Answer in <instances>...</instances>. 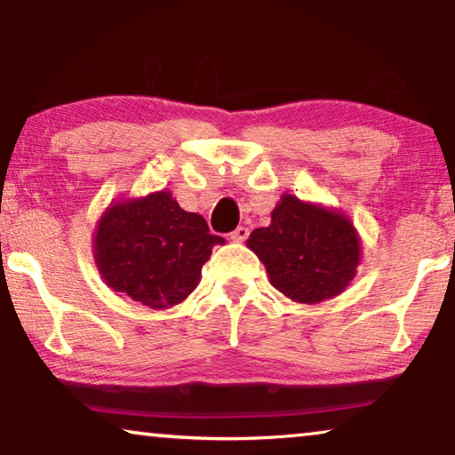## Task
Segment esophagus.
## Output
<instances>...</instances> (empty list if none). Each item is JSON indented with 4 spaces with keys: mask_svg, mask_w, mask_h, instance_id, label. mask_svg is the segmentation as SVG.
Returning <instances> with one entry per match:
<instances>
[{
    "mask_svg": "<svg viewBox=\"0 0 455 455\" xmlns=\"http://www.w3.org/2000/svg\"><path fill=\"white\" fill-rule=\"evenodd\" d=\"M249 236V228L247 227H236L233 233H230V239L235 243H243Z\"/></svg>",
    "mask_w": 455,
    "mask_h": 455,
    "instance_id": "esophagus-1",
    "label": "esophagus"
}]
</instances>
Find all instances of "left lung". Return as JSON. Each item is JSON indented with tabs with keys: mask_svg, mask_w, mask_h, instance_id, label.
<instances>
[{
	"mask_svg": "<svg viewBox=\"0 0 455 455\" xmlns=\"http://www.w3.org/2000/svg\"><path fill=\"white\" fill-rule=\"evenodd\" d=\"M247 247L274 289L307 305L340 294L361 261V239L347 216L289 194L272 210L270 227L249 235Z\"/></svg>",
	"mask_w": 455,
	"mask_h": 455,
	"instance_id": "obj_1",
	"label": "left lung"
}]
</instances>
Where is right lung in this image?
Returning <instances> with one entry per match:
<instances>
[{
    "instance_id": "1",
    "label": "right lung",
    "mask_w": 455,
    "mask_h": 455,
    "mask_svg": "<svg viewBox=\"0 0 455 455\" xmlns=\"http://www.w3.org/2000/svg\"><path fill=\"white\" fill-rule=\"evenodd\" d=\"M222 243L204 216L185 212L163 189L107 208L94 233V264L115 292L169 309L194 292L202 266Z\"/></svg>"
}]
</instances>
